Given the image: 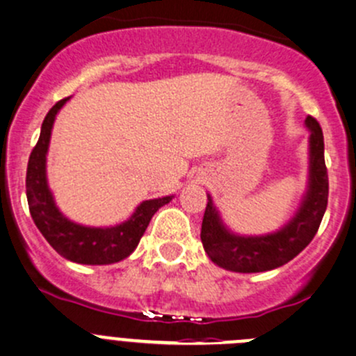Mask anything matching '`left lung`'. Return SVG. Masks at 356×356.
<instances>
[{
  "mask_svg": "<svg viewBox=\"0 0 356 356\" xmlns=\"http://www.w3.org/2000/svg\"><path fill=\"white\" fill-rule=\"evenodd\" d=\"M309 130V177L296 216L282 229L261 236H241L227 229L210 195L202 222V243L213 264L236 273H261L287 264L305 250L318 231L329 198V175L323 158V134L313 116Z\"/></svg>",
  "mask_w": 356,
  "mask_h": 356,
  "instance_id": "8db88e82",
  "label": "left lung"
}]
</instances>
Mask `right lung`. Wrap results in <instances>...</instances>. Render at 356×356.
I'll return each instance as SVG.
<instances>
[{
	"label": "right lung",
	"mask_w": 356,
	"mask_h": 356,
	"mask_svg": "<svg viewBox=\"0 0 356 356\" xmlns=\"http://www.w3.org/2000/svg\"><path fill=\"white\" fill-rule=\"evenodd\" d=\"M67 101L69 97L62 99L48 111L41 125L40 139L31 151L26 175L29 212L40 233L62 257L78 264H113L123 261L136 250L144 231L149 226L151 217L174 196L146 200L137 207L129 220L118 226L90 227L69 220L55 205L47 181V153L51 127L57 113Z\"/></svg>",
	"instance_id": "right-lung-1"
}]
</instances>
